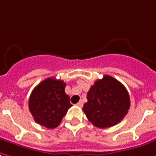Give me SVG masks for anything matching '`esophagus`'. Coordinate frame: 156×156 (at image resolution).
Wrapping results in <instances>:
<instances>
[{
  "label": "esophagus",
  "mask_w": 156,
  "mask_h": 156,
  "mask_svg": "<svg viewBox=\"0 0 156 156\" xmlns=\"http://www.w3.org/2000/svg\"><path fill=\"white\" fill-rule=\"evenodd\" d=\"M77 105H78V107H83V103L82 101H80L79 102H78V103H77Z\"/></svg>",
  "instance_id": "obj_1"
}]
</instances>
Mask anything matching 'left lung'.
I'll return each instance as SVG.
<instances>
[{"label": "left lung", "instance_id": "obj_1", "mask_svg": "<svg viewBox=\"0 0 156 156\" xmlns=\"http://www.w3.org/2000/svg\"><path fill=\"white\" fill-rule=\"evenodd\" d=\"M83 109L89 121L98 128L114 126L122 120L130 108L126 87L109 75L96 80L87 94Z\"/></svg>", "mask_w": 156, "mask_h": 156}]
</instances>
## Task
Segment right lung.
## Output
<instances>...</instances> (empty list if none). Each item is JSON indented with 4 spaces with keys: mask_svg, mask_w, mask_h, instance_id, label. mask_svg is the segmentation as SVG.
Returning a JSON list of instances; mask_svg holds the SVG:
<instances>
[{
    "mask_svg": "<svg viewBox=\"0 0 156 156\" xmlns=\"http://www.w3.org/2000/svg\"><path fill=\"white\" fill-rule=\"evenodd\" d=\"M62 80L48 78L35 87L29 99V109L34 120L48 129L57 127L72 107Z\"/></svg>",
    "mask_w": 156,
    "mask_h": 156,
    "instance_id": "1",
    "label": "right lung"
}]
</instances>
